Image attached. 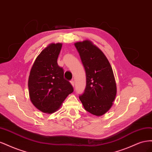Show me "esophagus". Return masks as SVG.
<instances>
[{"mask_svg": "<svg viewBox=\"0 0 152 152\" xmlns=\"http://www.w3.org/2000/svg\"><path fill=\"white\" fill-rule=\"evenodd\" d=\"M70 84H72V86L73 87H74V85H75V82H74V81H73V80L70 81Z\"/></svg>", "mask_w": 152, "mask_h": 152, "instance_id": "1", "label": "esophagus"}]
</instances>
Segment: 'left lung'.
<instances>
[{
	"label": "left lung",
	"instance_id": "obj_1",
	"mask_svg": "<svg viewBox=\"0 0 152 152\" xmlns=\"http://www.w3.org/2000/svg\"><path fill=\"white\" fill-rule=\"evenodd\" d=\"M86 75V87L79 99L87 112L105 114L116 98L117 84L112 68L104 53L89 40L74 44Z\"/></svg>",
	"mask_w": 152,
	"mask_h": 152
}]
</instances>
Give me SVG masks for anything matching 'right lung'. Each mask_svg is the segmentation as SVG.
Here are the masks:
<instances>
[{"label": "right lung", "instance_id": "obj_1", "mask_svg": "<svg viewBox=\"0 0 152 152\" xmlns=\"http://www.w3.org/2000/svg\"><path fill=\"white\" fill-rule=\"evenodd\" d=\"M61 48L60 42L49 44L37 57L30 72V99L43 113L56 112L73 91L70 82L64 79L63 69L57 63Z\"/></svg>", "mask_w": 152, "mask_h": 152}]
</instances>
